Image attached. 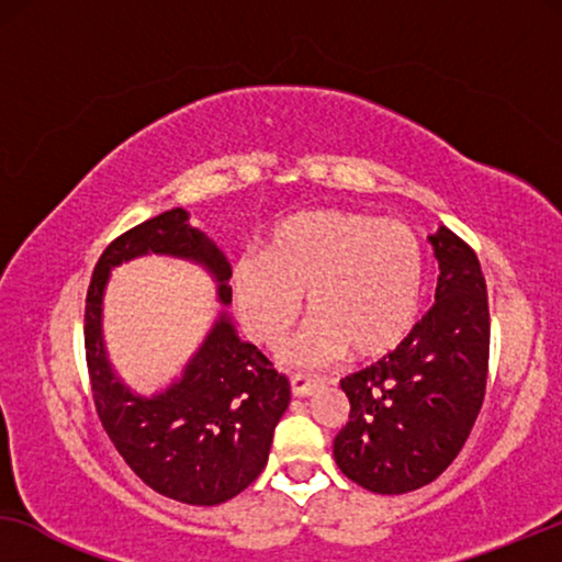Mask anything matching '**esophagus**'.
<instances>
[{
	"mask_svg": "<svg viewBox=\"0 0 562 562\" xmlns=\"http://www.w3.org/2000/svg\"><path fill=\"white\" fill-rule=\"evenodd\" d=\"M319 381L314 379H304V375H291V394L304 398V396H312L314 391H317Z\"/></svg>",
	"mask_w": 562,
	"mask_h": 562,
	"instance_id": "obj_1",
	"label": "esophagus"
}]
</instances>
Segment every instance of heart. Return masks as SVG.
<instances>
[{"instance_id":"obj_1","label":"heart","mask_w":562,"mask_h":562,"mask_svg":"<svg viewBox=\"0 0 562 562\" xmlns=\"http://www.w3.org/2000/svg\"><path fill=\"white\" fill-rule=\"evenodd\" d=\"M425 260L402 222L363 212H302L276 225L266 256L233 268L235 310L268 348L286 340L306 310L314 325L294 352L299 366H325L342 350L379 358L417 319Z\"/></svg>"}]
</instances>
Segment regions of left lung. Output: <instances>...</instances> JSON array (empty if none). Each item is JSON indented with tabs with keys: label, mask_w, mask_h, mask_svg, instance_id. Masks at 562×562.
<instances>
[{
	"label": "left lung",
	"mask_w": 562,
	"mask_h": 562,
	"mask_svg": "<svg viewBox=\"0 0 562 562\" xmlns=\"http://www.w3.org/2000/svg\"><path fill=\"white\" fill-rule=\"evenodd\" d=\"M440 276L435 304L394 352L340 381L350 402L335 463L373 494L432 483L471 435L488 379L486 279L471 245L429 235Z\"/></svg>",
	"instance_id": "left-lung-1"
}]
</instances>
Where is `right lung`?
Returning <instances> with one entry per match:
<instances>
[{
  "mask_svg": "<svg viewBox=\"0 0 562 562\" xmlns=\"http://www.w3.org/2000/svg\"><path fill=\"white\" fill-rule=\"evenodd\" d=\"M148 252L202 263L217 281L220 302H233L227 258L189 225L181 206L114 237L91 276L83 314L91 396L104 432L137 479L173 502L214 506L248 488L266 468L291 398L289 379L220 314L179 381L150 398L133 394L106 360L102 299L112 268Z\"/></svg>",
  "mask_w": 562,
  "mask_h": 562,
  "instance_id": "1",
  "label": "right lung"
}]
</instances>
